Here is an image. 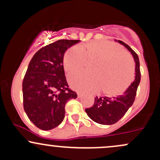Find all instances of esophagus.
<instances>
[{
	"mask_svg": "<svg viewBox=\"0 0 160 160\" xmlns=\"http://www.w3.org/2000/svg\"><path fill=\"white\" fill-rule=\"evenodd\" d=\"M82 95H82V93H80V92H78V97L79 98H82Z\"/></svg>",
	"mask_w": 160,
	"mask_h": 160,
	"instance_id": "obj_1",
	"label": "esophagus"
}]
</instances>
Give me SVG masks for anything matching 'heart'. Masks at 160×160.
Returning <instances> with one entry per match:
<instances>
[{"label": "heart", "mask_w": 160, "mask_h": 160, "mask_svg": "<svg viewBox=\"0 0 160 160\" xmlns=\"http://www.w3.org/2000/svg\"><path fill=\"white\" fill-rule=\"evenodd\" d=\"M87 61H95L92 74L78 72L68 80L73 89L82 92L119 95L129 86L134 78V64L129 55L119 45L104 40L90 41L80 47H73L64 56V68L68 73L81 70Z\"/></svg>", "instance_id": "b5f03b06"}]
</instances>
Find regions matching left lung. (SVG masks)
<instances>
[{
    "label": "left lung",
    "instance_id": "1",
    "mask_svg": "<svg viewBox=\"0 0 160 160\" xmlns=\"http://www.w3.org/2000/svg\"><path fill=\"white\" fill-rule=\"evenodd\" d=\"M115 41L124 46L131 52L135 63V77L131 85L121 95L112 98L96 96L92 107L85 110L89 118L97 123L102 125L114 124L123 117L128 108L132 105L141 80L140 62L136 52L124 42L117 40Z\"/></svg>",
    "mask_w": 160,
    "mask_h": 160
}]
</instances>
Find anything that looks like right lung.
Segmentation results:
<instances>
[{
    "label": "right lung",
    "instance_id": "add662e5",
    "mask_svg": "<svg viewBox=\"0 0 160 160\" xmlns=\"http://www.w3.org/2000/svg\"><path fill=\"white\" fill-rule=\"evenodd\" d=\"M78 40H59L37 52L29 62L22 82L24 110L38 128L50 130L65 118V106L78 97L68 89L64 71V56Z\"/></svg>",
    "mask_w": 160,
    "mask_h": 160
}]
</instances>
